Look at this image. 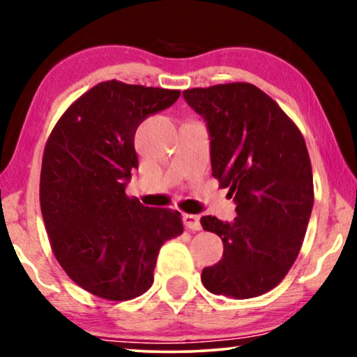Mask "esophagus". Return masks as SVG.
<instances>
[{
	"instance_id": "1",
	"label": "esophagus",
	"mask_w": 357,
	"mask_h": 357,
	"mask_svg": "<svg viewBox=\"0 0 357 357\" xmlns=\"http://www.w3.org/2000/svg\"><path fill=\"white\" fill-rule=\"evenodd\" d=\"M183 224L190 231H199L202 229V222H199V216H197V214H183Z\"/></svg>"
}]
</instances>
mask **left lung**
Returning <instances> with one entry per match:
<instances>
[{"label":"left lung","mask_w":357,"mask_h":357,"mask_svg":"<svg viewBox=\"0 0 357 357\" xmlns=\"http://www.w3.org/2000/svg\"><path fill=\"white\" fill-rule=\"evenodd\" d=\"M183 97L206 121L213 177L237 204L231 222L202 218L204 231L224 243L221 260L203 270V284L234 299L265 294L299 255L314 206L304 136L270 96L248 82L195 87Z\"/></svg>","instance_id":"1"}]
</instances>
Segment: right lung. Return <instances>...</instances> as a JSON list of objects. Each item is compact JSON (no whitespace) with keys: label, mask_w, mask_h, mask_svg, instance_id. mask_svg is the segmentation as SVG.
<instances>
[{"label":"right lung","mask_w":357,"mask_h":357,"mask_svg":"<svg viewBox=\"0 0 357 357\" xmlns=\"http://www.w3.org/2000/svg\"><path fill=\"white\" fill-rule=\"evenodd\" d=\"M180 91L105 81L73 102L48 136L40 209L52 250L91 294L130 301L149 289L158 253L183 232L178 211L126 197L138 169L135 133Z\"/></svg>","instance_id":"obj_1"}]
</instances>
